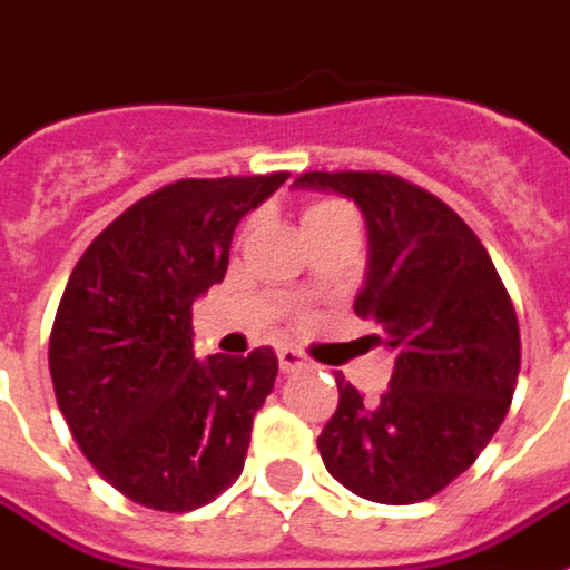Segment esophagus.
Segmentation results:
<instances>
[{
  "label": "esophagus",
  "instance_id": "esophagus-1",
  "mask_svg": "<svg viewBox=\"0 0 570 570\" xmlns=\"http://www.w3.org/2000/svg\"><path fill=\"white\" fill-rule=\"evenodd\" d=\"M277 361H281V370H284V373H296V370L308 367V357L302 352H296V348H281V352H277Z\"/></svg>",
  "mask_w": 570,
  "mask_h": 570
}]
</instances>
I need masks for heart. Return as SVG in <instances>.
I'll list each match as a JSON object with an SVG mask.
<instances>
[{"label": "heart", "instance_id": "b5f03b06", "mask_svg": "<svg viewBox=\"0 0 570 570\" xmlns=\"http://www.w3.org/2000/svg\"><path fill=\"white\" fill-rule=\"evenodd\" d=\"M342 209H348V206H342V203H336V200L312 203V206L305 209V216H302V222H305V218H317V216H333V213H342Z\"/></svg>", "mask_w": 570, "mask_h": 570}]
</instances>
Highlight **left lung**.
<instances>
[{"label":"left lung","mask_w":570,"mask_h":570,"mask_svg":"<svg viewBox=\"0 0 570 570\" xmlns=\"http://www.w3.org/2000/svg\"><path fill=\"white\" fill-rule=\"evenodd\" d=\"M296 188L361 206L367 281L354 312L395 352L376 404L336 376L340 407L317 438L348 491L407 507L444 491L507 420L519 382V317L475 230L435 194L389 173H302Z\"/></svg>","instance_id":"8db88e82"}]
</instances>
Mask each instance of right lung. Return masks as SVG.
Masks as SVG:
<instances>
[{
  "label": "right lung",
  "instance_id": "right-lung-1",
  "mask_svg": "<svg viewBox=\"0 0 570 570\" xmlns=\"http://www.w3.org/2000/svg\"><path fill=\"white\" fill-rule=\"evenodd\" d=\"M289 173L181 178L107 225L67 281L49 340L70 435L122 497L190 512L240 479L277 354L194 357V298L225 281L237 222Z\"/></svg>",
  "mask_w": 570,
  "mask_h": 570
}]
</instances>
